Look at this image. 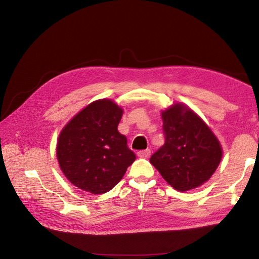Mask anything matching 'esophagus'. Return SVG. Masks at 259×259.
<instances>
[{
    "label": "esophagus",
    "instance_id": "1",
    "mask_svg": "<svg viewBox=\"0 0 259 259\" xmlns=\"http://www.w3.org/2000/svg\"><path fill=\"white\" fill-rule=\"evenodd\" d=\"M137 154H138L139 157H144V159H147V157H150V155H151V150L139 151Z\"/></svg>",
    "mask_w": 259,
    "mask_h": 259
}]
</instances>
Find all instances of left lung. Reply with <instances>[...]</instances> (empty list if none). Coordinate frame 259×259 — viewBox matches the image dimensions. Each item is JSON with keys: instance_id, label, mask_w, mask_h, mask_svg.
I'll return each instance as SVG.
<instances>
[{"instance_id": "1", "label": "left lung", "mask_w": 259, "mask_h": 259, "mask_svg": "<svg viewBox=\"0 0 259 259\" xmlns=\"http://www.w3.org/2000/svg\"><path fill=\"white\" fill-rule=\"evenodd\" d=\"M164 145L150 162L175 190L199 187L216 171L223 151L216 136L199 115L183 104L162 112Z\"/></svg>"}]
</instances>
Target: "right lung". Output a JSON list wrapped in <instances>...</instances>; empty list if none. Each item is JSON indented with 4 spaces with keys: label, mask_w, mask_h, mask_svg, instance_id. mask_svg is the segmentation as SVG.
<instances>
[{
    "label": "right lung",
    "mask_w": 259,
    "mask_h": 259,
    "mask_svg": "<svg viewBox=\"0 0 259 259\" xmlns=\"http://www.w3.org/2000/svg\"><path fill=\"white\" fill-rule=\"evenodd\" d=\"M123 109L111 99L88 105L64 126L57 143L60 169L74 186L93 194L111 191L135 153L117 130Z\"/></svg>",
    "instance_id": "1"
}]
</instances>
